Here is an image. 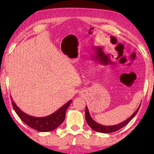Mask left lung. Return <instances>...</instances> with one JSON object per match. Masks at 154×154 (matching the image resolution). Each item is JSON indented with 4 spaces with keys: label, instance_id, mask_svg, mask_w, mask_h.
<instances>
[{
    "label": "left lung",
    "instance_id": "8db88e82",
    "mask_svg": "<svg viewBox=\"0 0 154 154\" xmlns=\"http://www.w3.org/2000/svg\"><path fill=\"white\" fill-rule=\"evenodd\" d=\"M140 106L138 107V109L135 111V112L132 115L130 116V118H128V119L124 121L123 122L119 124V125H112V126H103V125H99L95 122L91 118V115L89 114V111H88V107H86L85 109V119H86V122L88 124L91 128L93 129V130L95 131L98 132H102V133H110V132H116L117 130H120L121 128H122L123 127H125V125H127L131 121L132 118L135 116V114H137V111H138Z\"/></svg>",
    "mask_w": 154,
    "mask_h": 154
}]
</instances>
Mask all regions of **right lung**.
Returning a JSON list of instances; mask_svg holds the SVG:
<instances>
[{
	"mask_svg": "<svg viewBox=\"0 0 154 154\" xmlns=\"http://www.w3.org/2000/svg\"><path fill=\"white\" fill-rule=\"evenodd\" d=\"M12 100V98H11ZM72 103V100L68 101L66 104L61 107L59 110H57L54 114L51 115L45 116V117H35L28 115L21 111L18 107L17 106L14 102L12 100V106L14 109L19 116V117L24 122L26 125L30 127L35 130L39 132H49L52 131L57 128L61 123L64 121L65 116H66V111L70 103Z\"/></svg>",
	"mask_w": 154,
	"mask_h": 154,
	"instance_id": "obj_1",
	"label": "right lung"
}]
</instances>
